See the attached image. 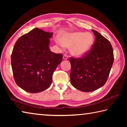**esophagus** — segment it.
<instances>
[{
    "label": "esophagus",
    "mask_w": 127,
    "mask_h": 127,
    "mask_svg": "<svg viewBox=\"0 0 127 127\" xmlns=\"http://www.w3.org/2000/svg\"><path fill=\"white\" fill-rule=\"evenodd\" d=\"M68 58V57L66 54H64L63 55V59L64 60H67Z\"/></svg>",
    "instance_id": "obj_1"
}]
</instances>
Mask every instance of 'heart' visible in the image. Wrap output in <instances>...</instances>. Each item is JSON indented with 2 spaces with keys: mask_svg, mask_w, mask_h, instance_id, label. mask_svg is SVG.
Listing matches in <instances>:
<instances>
[{
  "mask_svg": "<svg viewBox=\"0 0 127 127\" xmlns=\"http://www.w3.org/2000/svg\"><path fill=\"white\" fill-rule=\"evenodd\" d=\"M62 45L70 49L71 54L82 57L91 50L94 44V37L90 32L75 31L64 34L60 37Z\"/></svg>",
  "mask_w": 127,
  "mask_h": 127,
  "instance_id": "obj_1",
  "label": "heart"
}]
</instances>
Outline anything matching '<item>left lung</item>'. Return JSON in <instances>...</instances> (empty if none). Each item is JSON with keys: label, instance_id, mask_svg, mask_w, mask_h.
Wrapping results in <instances>:
<instances>
[{"label": "left lung", "instance_id": "obj_1", "mask_svg": "<svg viewBox=\"0 0 127 127\" xmlns=\"http://www.w3.org/2000/svg\"><path fill=\"white\" fill-rule=\"evenodd\" d=\"M96 40L92 50L81 58H70V83L83 92H92L104 86L114 62L112 46L108 40L92 30Z\"/></svg>", "mask_w": 127, "mask_h": 127}]
</instances>
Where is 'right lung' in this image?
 I'll return each instance as SVG.
<instances>
[{"instance_id": "obj_1", "label": "right lung", "mask_w": 127, "mask_h": 127, "mask_svg": "<svg viewBox=\"0 0 127 127\" xmlns=\"http://www.w3.org/2000/svg\"><path fill=\"white\" fill-rule=\"evenodd\" d=\"M53 32L35 28L22 35L15 44L11 55L13 74L16 84L30 93L42 92L50 87L53 74L63 55L51 51Z\"/></svg>"}]
</instances>
